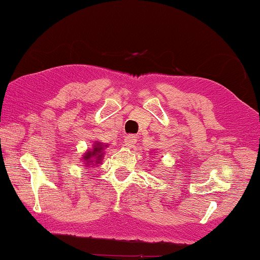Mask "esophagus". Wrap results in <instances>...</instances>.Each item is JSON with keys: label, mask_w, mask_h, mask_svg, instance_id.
Masks as SVG:
<instances>
[{"label": "esophagus", "mask_w": 260, "mask_h": 260, "mask_svg": "<svg viewBox=\"0 0 260 260\" xmlns=\"http://www.w3.org/2000/svg\"><path fill=\"white\" fill-rule=\"evenodd\" d=\"M137 143V137L136 136H127L124 138V145L128 146V148H134Z\"/></svg>", "instance_id": "1"}]
</instances>
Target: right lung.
<instances>
[{
    "mask_svg": "<svg viewBox=\"0 0 260 260\" xmlns=\"http://www.w3.org/2000/svg\"><path fill=\"white\" fill-rule=\"evenodd\" d=\"M103 145L100 143L96 144L94 145V148H93L92 151H88L86 152V155H84V160L87 161V165L88 164H93V162H100L102 160V155H103Z\"/></svg>",
    "mask_w": 260,
    "mask_h": 260,
    "instance_id": "right-lung-1",
    "label": "right lung"
}]
</instances>
